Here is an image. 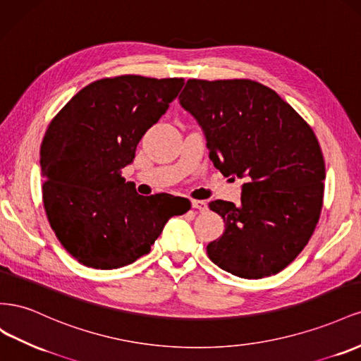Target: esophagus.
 <instances>
[{"label": "esophagus", "mask_w": 361, "mask_h": 361, "mask_svg": "<svg viewBox=\"0 0 361 361\" xmlns=\"http://www.w3.org/2000/svg\"><path fill=\"white\" fill-rule=\"evenodd\" d=\"M192 207L193 209H197V210H200V212H204L205 209H207V204H205L204 201H192Z\"/></svg>", "instance_id": "34e87169"}]
</instances>
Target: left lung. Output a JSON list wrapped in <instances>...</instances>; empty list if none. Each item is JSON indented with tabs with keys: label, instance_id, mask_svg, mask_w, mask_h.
Segmentation results:
<instances>
[{
	"label": "left lung",
	"instance_id": "left-lung-1",
	"mask_svg": "<svg viewBox=\"0 0 361 361\" xmlns=\"http://www.w3.org/2000/svg\"><path fill=\"white\" fill-rule=\"evenodd\" d=\"M178 99L202 128L214 168L246 180L239 205L209 204L225 222L209 259L248 280L283 271L321 216L325 163L312 127L252 80H188Z\"/></svg>",
	"mask_w": 361,
	"mask_h": 361
}]
</instances>
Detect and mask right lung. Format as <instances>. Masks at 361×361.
<instances>
[{
	"label": "right lung",
	"mask_w": 361,
	"mask_h": 361,
	"mask_svg": "<svg viewBox=\"0 0 361 361\" xmlns=\"http://www.w3.org/2000/svg\"><path fill=\"white\" fill-rule=\"evenodd\" d=\"M183 86V78H102L49 122L40 145L44 207L57 239L81 264H131L149 252L172 216L190 209L189 200L169 193L142 197L121 175Z\"/></svg>",
	"instance_id": "1"
}]
</instances>
